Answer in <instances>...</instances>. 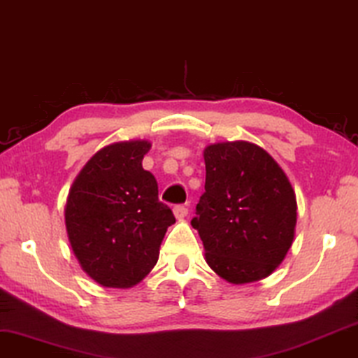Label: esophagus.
<instances>
[{
	"label": "esophagus",
	"mask_w": 358,
	"mask_h": 358,
	"mask_svg": "<svg viewBox=\"0 0 358 358\" xmlns=\"http://www.w3.org/2000/svg\"><path fill=\"white\" fill-rule=\"evenodd\" d=\"M173 215H175L176 220H183L185 216L188 215V208L183 206V205H176L173 208Z\"/></svg>",
	"instance_id": "esophagus-1"
}]
</instances>
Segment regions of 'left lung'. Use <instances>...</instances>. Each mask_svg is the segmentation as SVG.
Masks as SVG:
<instances>
[{
	"mask_svg": "<svg viewBox=\"0 0 358 358\" xmlns=\"http://www.w3.org/2000/svg\"><path fill=\"white\" fill-rule=\"evenodd\" d=\"M205 193L192 226L208 266L231 284L264 279L292 246L297 201L292 185L264 148L255 143H211L203 152Z\"/></svg>",
	"mask_w": 358,
	"mask_h": 358,
	"instance_id": "left-lung-1",
	"label": "left lung"
}]
</instances>
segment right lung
I'll list each match as a JSON object with an SVG mask.
<instances>
[{"mask_svg":"<svg viewBox=\"0 0 358 358\" xmlns=\"http://www.w3.org/2000/svg\"><path fill=\"white\" fill-rule=\"evenodd\" d=\"M147 140L117 142L99 150L72 183L66 229L74 256L103 287L138 284L157 264L175 216L158 200V185L143 170Z\"/></svg>","mask_w":358,"mask_h":358,"instance_id":"obj_1","label":"right lung"}]
</instances>
